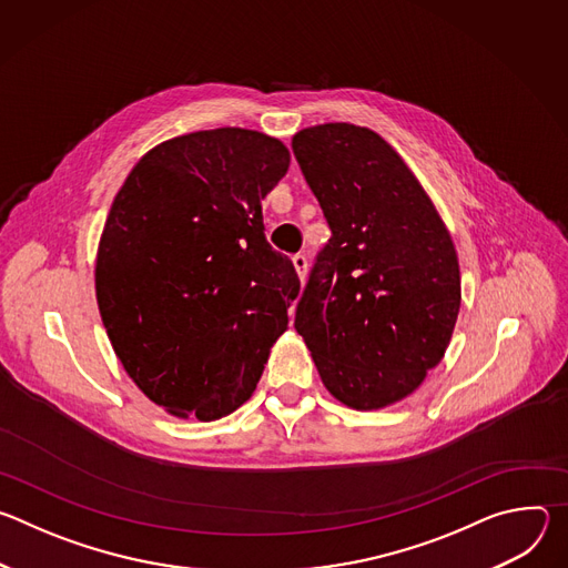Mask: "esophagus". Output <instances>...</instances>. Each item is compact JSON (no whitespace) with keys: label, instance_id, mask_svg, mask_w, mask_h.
I'll list each match as a JSON object with an SVG mask.
<instances>
[{"label":"esophagus","instance_id":"1","mask_svg":"<svg viewBox=\"0 0 568 568\" xmlns=\"http://www.w3.org/2000/svg\"><path fill=\"white\" fill-rule=\"evenodd\" d=\"M292 263H294V270H296L298 278L305 281V276H307V256H305V254H296V256L292 258Z\"/></svg>","mask_w":568,"mask_h":568}]
</instances>
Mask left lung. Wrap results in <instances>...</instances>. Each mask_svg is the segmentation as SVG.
Masks as SVG:
<instances>
[{"instance_id": "obj_1", "label": "left lung", "mask_w": 568, "mask_h": 568, "mask_svg": "<svg viewBox=\"0 0 568 568\" xmlns=\"http://www.w3.org/2000/svg\"><path fill=\"white\" fill-rule=\"evenodd\" d=\"M292 150L333 231L294 328L339 402L388 407L412 395L449 346L460 310L452 235L373 130L323 123L296 132Z\"/></svg>"}]
</instances>
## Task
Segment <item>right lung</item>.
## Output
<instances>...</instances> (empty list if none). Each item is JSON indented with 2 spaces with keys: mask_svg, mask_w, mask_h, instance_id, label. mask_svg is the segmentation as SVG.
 Returning a JSON list of instances; mask_svg holds the SVG:
<instances>
[{
  "mask_svg": "<svg viewBox=\"0 0 568 568\" xmlns=\"http://www.w3.org/2000/svg\"><path fill=\"white\" fill-rule=\"evenodd\" d=\"M290 150L217 128L145 152L116 193L97 256V301L132 382L178 418L247 402L287 331L301 283L265 240V195Z\"/></svg>",
  "mask_w": 568,
  "mask_h": 568,
  "instance_id": "obj_1",
  "label": "right lung"
}]
</instances>
